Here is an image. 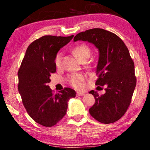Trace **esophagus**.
<instances>
[{"label":"esophagus","instance_id":"obj_1","mask_svg":"<svg viewBox=\"0 0 150 150\" xmlns=\"http://www.w3.org/2000/svg\"><path fill=\"white\" fill-rule=\"evenodd\" d=\"M85 95V93L83 92H77V96H83Z\"/></svg>","mask_w":150,"mask_h":150}]
</instances>
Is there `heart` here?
Segmentation results:
<instances>
[{"label":"heart","instance_id":"1","mask_svg":"<svg viewBox=\"0 0 150 150\" xmlns=\"http://www.w3.org/2000/svg\"><path fill=\"white\" fill-rule=\"evenodd\" d=\"M73 54L80 62L87 61L90 57L91 50L87 45L85 44H79L76 45L73 48ZM62 56V53H58L55 56V64L56 66H59L60 65ZM84 80V75L81 74H72L68 78V81H69V84L76 88H81L83 87V83Z\"/></svg>","mask_w":150,"mask_h":150}]
</instances>
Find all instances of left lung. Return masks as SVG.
<instances>
[{"label": "left lung", "mask_w": 150, "mask_h": 150, "mask_svg": "<svg viewBox=\"0 0 150 150\" xmlns=\"http://www.w3.org/2000/svg\"><path fill=\"white\" fill-rule=\"evenodd\" d=\"M79 40L88 42L98 49L96 85L106 86L105 93L101 96L93 90L89 92L95 99L89 113L100 122H115L125 114L136 85L134 63L129 51L118 35L100 28L79 33L73 41Z\"/></svg>", "instance_id": "obj_1"}]
</instances>
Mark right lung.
Listing matches in <instances>:
<instances>
[{"instance_id": "add662e5", "label": "right lung", "mask_w": 150, "mask_h": 150, "mask_svg": "<svg viewBox=\"0 0 150 150\" xmlns=\"http://www.w3.org/2000/svg\"><path fill=\"white\" fill-rule=\"evenodd\" d=\"M74 35H44L28 47L18 77V91L30 117L46 127L56 124L67 112V103L75 91L65 88L54 95L48 86L52 73L56 71L55 58L61 48Z\"/></svg>"}]
</instances>
